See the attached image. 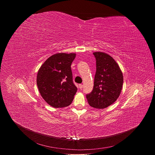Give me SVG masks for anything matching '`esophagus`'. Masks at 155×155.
<instances>
[{"label":"esophagus","mask_w":155,"mask_h":155,"mask_svg":"<svg viewBox=\"0 0 155 155\" xmlns=\"http://www.w3.org/2000/svg\"><path fill=\"white\" fill-rule=\"evenodd\" d=\"M78 86H79V88H80V90H81V89H82V88H83V85H82L81 84H80L78 85Z\"/></svg>","instance_id":"esophagus-1"}]
</instances>
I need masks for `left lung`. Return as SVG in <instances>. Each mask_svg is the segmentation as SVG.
Listing matches in <instances>:
<instances>
[{"instance_id":"8db88e82","label":"left lung","mask_w":155,"mask_h":155,"mask_svg":"<svg viewBox=\"0 0 155 155\" xmlns=\"http://www.w3.org/2000/svg\"><path fill=\"white\" fill-rule=\"evenodd\" d=\"M96 61V72L93 91L86 94L90 106L104 108L114 103L120 95L123 76L112 57L102 52L93 53Z\"/></svg>"}]
</instances>
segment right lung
<instances>
[{
    "instance_id": "1",
    "label": "right lung",
    "mask_w": 155,
    "mask_h": 155,
    "mask_svg": "<svg viewBox=\"0 0 155 155\" xmlns=\"http://www.w3.org/2000/svg\"><path fill=\"white\" fill-rule=\"evenodd\" d=\"M75 56V53L53 54L38 70L37 84L39 92L51 107H68L74 99L77 87L73 81L71 64Z\"/></svg>"
}]
</instances>
